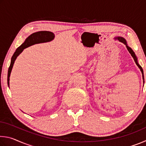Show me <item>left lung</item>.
<instances>
[{"mask_svg": "<svg viewBox=\"0 0 146 146\" xmlns=\"http://www.w3.org/2000/svg\"><path fill=\"white\" fill-rule=\"evenodd\" d=\"M117 38H118V40H119L120 42H122L124 43V44H125V45H126V47H127V49L128 51H129L131 55V56H133V59H134V60H135V62L136 64H137V65L138 66V68H139L140 69V70H141L142 73V76H143V79H144V72H143V69H142V68L141 67V66H140L139 65V64H138V62H137V57H136L135 54L134 52H133V51L132 50V49L130 47H129V46H128L127 45L126 41H125V40L124 38H123L122 37H118Z\"/></svg>", "mask_w": 146, "mask_h": 146, "instance_id": "8db88e82", "label": "left lung"}]
</instances>
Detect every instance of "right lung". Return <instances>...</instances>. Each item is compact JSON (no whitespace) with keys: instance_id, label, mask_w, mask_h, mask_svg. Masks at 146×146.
Segmentation results:
<instances>
[{"instance_id":"obj_1","label":"right lung","mask_w":146,"mask_h":146,"mask_svg":"<svg viewBox=\"0 0 146 146\" xmlns=\"http://www.w3.org/2000/svg\"><path fill=\"white\" fill-rule=\"evenodd\" d=\"M54 34L51 31H41L35 32L33 34H31V35H29L28 38L26 39V40L22 44L21 46H19L18 48L16 49L15 52L14 53L13 55L11 57V64L9 66L8 69V84L9 85V76H10L11 71L13 68V64L15 62V60L17 58V56L19 55V54L21 53L22 51L24 50V49H25L28 47L33 45L37 43H42V42H49L52 40L54 38Z\"/></svg>"}]
</instances>
